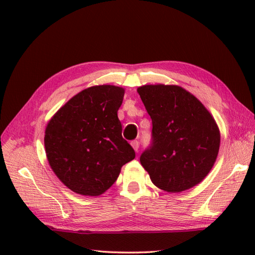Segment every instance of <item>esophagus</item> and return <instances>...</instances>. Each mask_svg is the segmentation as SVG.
<instances>
[{
  "label": "esophagus",
  "mask_w": 255,
  "mask_h": 255,
  "mask_svg": "<svg viewBox=\"0 0 255 255\" xmlns=\"http://www.w3.org/2000/svg\"><path fill=\"white\" fill-rule=\"evenodd\" d=\"M131 147L137 152L138 149H139V141H137V140H133V141H131Z\"/></svg>",
  "instance_id": "1"
}]
</instances>
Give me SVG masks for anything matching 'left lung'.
I'll return each mask as SVG.
<instances>
[{"instance_id": "8db88e82", "label": "left lung", "mask_w": 255, "mask_h": 255, "mask_svg": "<svg viewBox=\"0 0 255 255\" xmlns=\"http://www.w3.org/2000/svg\"><path fill=\"white\" fill-rule=\"evenodd\" d=\"M152 119V145L140 162L156 187L181 193L207 176L217 159L220 131L202 102L178 85L137 89Z\"/></svg>"}]
</instances>
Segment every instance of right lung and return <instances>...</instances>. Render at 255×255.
<instances>
[{
  "label": "right lung",
  "instance_id": "obj_1",
  "mask_svg": "<svg viewBox=\"0 0 255 255\" xmlns=\"http://www.w3.org/2000/svg\"><path fill=\"white\" fill-rule=\"evenodd\" d=\"M125 89L94 85L70 99L47 124L45 149L53 173L72 192L99 196L134 151L122 136L117 112Z\"/></svg>",
  "mask_w": 255,
  "mask_h": 255
}]
</instances>
